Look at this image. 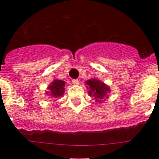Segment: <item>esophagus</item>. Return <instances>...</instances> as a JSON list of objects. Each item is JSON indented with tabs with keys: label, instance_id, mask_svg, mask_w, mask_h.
Instances as JSON below:
<instances>
[{
	"label": "esophagus",
	"instance_id": "obj_1",
	"mask_svg": "<svg viewBox=\"0 0 159 159\" xmlns=\"http://www.w3.org/2000/svg\"><path fill=\"white\" fill-rule=\"evenodd\" d=\"M72 84H75V85H77V84H79V80H73Z\"/></svg>",
	"mask_w": 159,
	"mask_h": 159
}]
</instances>
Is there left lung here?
Returning a JSON list of instances; mask_svg holds the SVG:
<instances>
[{
    "label": "left lung",
    "instance_id": "8db88e82",
    "mask_svg": "<svg viewBox=\"0 0 159 159\" xmlns=\"http://www.w3.org/2000/svg\"><path fill=\"white\" fill-rule=\"evenodd\" d=\"M86 84L90 88L88 93L92 96H95V99H96L97 102L98 101L100 102V100H103L105 98H107V93L110 91V88L106 86L103 83L100 82L96 79H92L87 81Z\"/></svg>",
    "mask_w": 159,
    "mask_h": 159
}]
</instances>
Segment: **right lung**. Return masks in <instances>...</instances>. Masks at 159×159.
Returning <instances> with one entry per match:
<instances>
[{
    "mask_svg": "<svg viewBox=\"0 0 159 159\" xmlns=\"http://www.w3.org/2000/svg\"><path fill=\"white\" fill-rule=\"evenodd\" d=\"M64 86H65V82L63 80H54L50 86H48L49 95H51L52 97L57 98V97L62 96L64 92Z\"/></svg>",
    "mask_w": 159,
    "mask_h": 159,
    "instance_id": "1",
    "label": "right lung"
}]
</instances>
